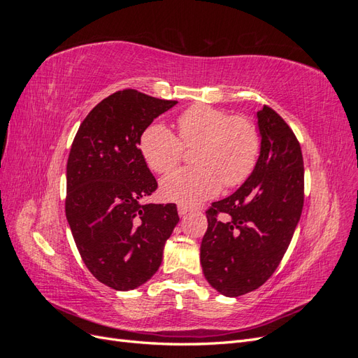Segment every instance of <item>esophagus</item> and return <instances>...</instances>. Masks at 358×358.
Segmentation results:
<instances>
[{
    "label": "esophagus",
    "instance_id": "esophagus-1",
    "mask_svg": "<svg viewBox=\"0 0 358 358\" xmlns=\"http://www.w3.org/2000/svg\"><path fill=\"white\" fill-rule=\"evenodd\" d=\"M189 210H191V209L188 208V206H185V204H179V206H178V213H179V216H185Z\"/></svg>",
    "mask_w": 358,
    "mask_h": 358
}]
</instances>
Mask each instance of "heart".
I'll return each mask as SVG.
<instances>
[{"label": "heart", "instance_id": "1", "mask_svg": "<svg viewBox=\"0 0 358 358\" xmlns=\"http://www.w3.org/2000/svg\"><path fill=\"white\" fill-rule=\"evenodd\" d=\"M179 137L161 122L150 124L140 137V152L155 173H170L183 157V146L195 148L196 167L171 173L161 182L162 197L197 204L233 188L254 171L262 136L249 117L231 116L212 106L196 104L178 116Z\"/></svg>", "mask_w": 358, "mask_h": 358}]
</instances>
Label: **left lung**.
Instances as JSON below:
<instances>
[{"label":"left lung","mask_w":358,"mask_h":358,"mask_svg":"<svg viewBox=\"0 0 358 358\" xmlns=\"http://www.w3.org/2000/svg\"><path fill=\"white\" fill-rule=\"evenodd\" d=\"M257 117L262 150L254 171L230 197L206 210L203 273L227 297L251 292L273 275L303 209L305 169L297 137L268 106Z\"/></svg>","instance_id":"1"}]
</instances>
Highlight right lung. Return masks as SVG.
I'll return each instance as SVG.
<instances>
[{
    "instance_id": "right-lung-1",
    "label": "right lung",
    "mask_w": 358,
    "mask_h": 358,
    "mask_svg": "<svg viewBox=\"0 0 358 358\" xmlns=\"http://www.w3.org/2000/svg\"><path fill=\"white\" fill-rule=\"evenodd\" d=\"M178 101L117 91L80 124L67 161L66 215L90 272L117 291L155 275L179 222L176 204H143L158 183L137 148L145 129Z\"/></svg>"
}]
</instances>
